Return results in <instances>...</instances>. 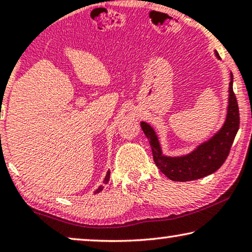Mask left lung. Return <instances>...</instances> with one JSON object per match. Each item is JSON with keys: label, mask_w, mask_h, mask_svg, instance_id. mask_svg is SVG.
<instances>
[{"label": "left lung", "mask_w": 252, "mask_h": 252, "mask_svg": "<svg viewBox=\"0 0 252 252\" xmlns=\"http://www.w3.org/2000/svg\"><path fill=\"white\" fill-rule=\"evenodd\" d=\"M215 55L219 58L218 52ZM240 126L239 106L233 92V74L228 87V105L225 121L220 129L212 134L208 140L198 144L189 153L178 157L165 155L154 127L141 121L140 126L147 137L153 152L155 164L160 171L173 182H190L203 178L217 171L222 165L231 151L232 144Z\"/></svg>", "instance_id": "left-lung-1"}]
</instances>
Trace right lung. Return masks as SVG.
<instances>
[{"label":"right lung","instance_id":"right-lung-1","mask_svg":"<svg viewBox=\"0 0 252 252\" xmlns=\"http://www.w3.org/2000/svg\"><path fill=\"white\" fill-rule=\"evenodd\" d=\"M109 176H111V171H107V173H106V176H105V179H104V182H102V185H100L98 187L97 189L94 190V194H97V193H99V192H101L102 190V189H104V185H106V184L108 183V180H109Z\"/></svg>","mask_w":252,"mask_h":252}]
</instances>
